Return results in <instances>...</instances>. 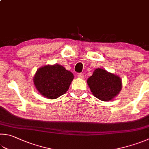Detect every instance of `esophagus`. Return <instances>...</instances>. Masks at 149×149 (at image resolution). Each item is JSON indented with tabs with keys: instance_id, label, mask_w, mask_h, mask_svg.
Wrapping results in <instances>:
<instances>
[{
	"instance_id": "obj_1",
	"label": "esophagus",
	"mask_w": 149,
	"mask_h": 149,
	"mask_svg": "<svg viewBox=\"0 0 149 149\" xmlns=\"http://www.w3.org/2000/svg\"><path fill=\"white\" fill-rule=\"evenodd\" d=\"M77 77L79 78H81V79H83L84 77H85V75L82 74H77Z\"/></svg>"
}]
</instances>
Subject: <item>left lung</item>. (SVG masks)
Listing matches in <instances>:
<instances>
[{
    "label": "left lung",
    "instance_id": "obj_1",
    "mask_svg": "<svg viewBox=\"0 0 149 149\" xmlns=\"http://www.w3.org/2000/svg\"><path fill=\"white\" fill-rule=\"evenodd\" d=\"M87 83L93 95L102 101H109L119 93L120 78L101 68L95 70Z\"/></svg>",
    "mask_w": 149,
    "mask_h": 149
}]
</instances>
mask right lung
<instances>
[{"instance_id": "obj_1", "label": "right lung", "mask_w": 149, "mask_h": 149, "mask_svg": "<svg viewBox=\"0 0 149 149\" xmlns=\"http://www.w3.org/2000/svg\"><path fill=\"white\" fill-rule=\"evenodd\" d=\"M74 75L63 66L55 64L45 66L38 70L34 77L37 90L45 97L55 99L68 90Z\"/></svg>"}]
</instances>
